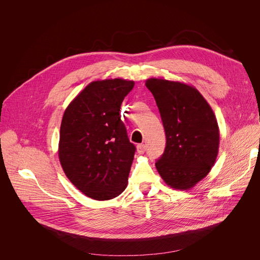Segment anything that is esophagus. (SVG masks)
<instances>
[{
	"label": "esophagus",
	"instance_id": "obj_1",
	"mask_svg": "<svg viewBox=\"0 0 260 260\" xmlns=\"http://www.w3.org/2000/svg\"><path fill=\"white\" fill-rule=\"evenodd\" d=\"M145 151H146V145H145V144L141 143V144H138V145H137V152H138L139 154H144Z\"/></svg>",
	"mask_w": 260,
	"mask_h": 260
}]
</instances>
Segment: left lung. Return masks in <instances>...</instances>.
I'll return each mask as SVG.
<instances>
[{"label":"left lung","mask_w":260,"mask_h":260,"mask_svg":"<svg viewBox=\"0 0 260 260\" xmlns=\"http://www.w3.org/2000/svg\"><path fill=\"white\" fill-rule=\"evenodd\" d=\"M167 145L156 168L165 182L188 189L206 177L217 158L219 128L211 106L193 86L165 79H148Z\"/></svg>","instance_id":"obj_1"}]
</instances>
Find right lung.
Masks as SVG:
<instances>
[{"label": "right lung", "mask_w": 260, "mask_h": 260, "mask_svg": "<svg viewBox=\"0 0 260 260\" xmlns=\"http://www.w3.org/2000/svg\"><path fill=\"white\" fill-rule=\"evenodd\" d=\"M134 81H93L67 106L60 128L59 159L67 178L86 196L109 200L127 185L136 146L120 107Z\"/></svg>", "instance_id": "right-lung-1"}]
</instances>
